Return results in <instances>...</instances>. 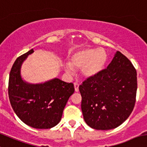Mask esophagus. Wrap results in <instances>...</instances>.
Masks as SVG:
<instances>
[{"label":"esophagus","mask_w":147,"mask_h":147,"mask_svg":"<svg viewBox=\"0 0 147 147\" xmlns=\"http://www.w3.org/2000/svg\"><path fill=\"white\" fill-rule=\"evenodd\" d=\"M74 87H75V92H78L79 91V84L78 82H74Z\"/></svg>","instance_id":"esophagus-1"}]
</instances>
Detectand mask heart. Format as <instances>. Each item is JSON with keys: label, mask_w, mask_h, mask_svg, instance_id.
<instances>
[{"label": "heart", "mask_w": 147, "mask_h": 147, "mask_svg": "<svg viewBox=\"0 0 147 147\" xmlns=\"http://www.w3.org/2000/svg\"><path fill=\"white\" fill-rule=\"evenodd\" d=\"M107 61L108 55L103 49L85 48L71 55L69 65L65 67V70L67 73H71L72 69H80L84 78H92L102 72Z\"/></svg>", "instance_id": "heart-1"}]
</instances>
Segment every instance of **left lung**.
I'll list each match as a JSON object with an SVG mask.
<instances>
[{
  "mask_svg": "<svg viewBox=\"0 0 147 147\" xmlns=\"http://www.w3.org/2000/svg\"><path fill=\"white\" fill-rule=\"evenodd\" d=\"M136 71L117 51L107 69L80 85L81 109L85 123L96 130L118 127L129 118L137 90Z\"/></svg>",
  "mask_w": 147,
  "mask_h": 147,
  "instance_id": "left-lung-1",
  "label": "left lung"
}]
</instances>
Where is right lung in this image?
I'll list each match as a JSON object with an SVG mask.
<instances>
[{
	"mask_svg": "<svg viewBox=\"0 0 147 147\" xmlns=\"http://www.w3.org/2000/svg\"><path fill=\"white\" fill-rule=\"evenodd\" d=\"M31 49L16 59L11 68L8 95L11 106L18 118L34 129H47L59 123L69 97L75 92L72 83L58 78L43 83H28L21 75L22 64Z\"/></svg>",
	"mask_w": 147,
	"mask_h": 147,
	"instance_id": "right-lung-1",
	"label": "right lung"
}]
</instances>
